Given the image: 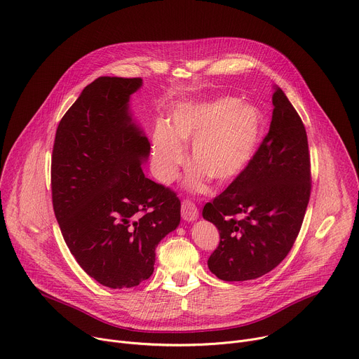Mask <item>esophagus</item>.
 I'll use <instances>...</instances> for the list:
<instances>
[{"label": "esophagus", "mask_w": 359, "mask_h": 359, "mask_svg": "<svg viewBox=\"0 0 359 359\" xmlns=\"http://www.w3.org/2000/svg\"><path fill=\"white\" fill-rule=\"evenodd\" d=\"M181 215H182V219H185L188 223L196 222L198 218V208L191 201L185 200L182 201V205H181Z\"/></svg>", "instance_id": "1"}]
</instances>
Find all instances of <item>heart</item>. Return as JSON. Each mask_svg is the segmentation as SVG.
Listing matches in <instances>:
<instances>
[{"instance_id":"obj_1","label":"heart","mask_w":359,"mask_h":359,"mask_svg":"<svg viewBox=\"0 0 359 359\" xmlns=\"http://www.w3.org/2000/svg\"><path fill=\"white\" fill-rule=\"evenodd\" d=\"M263 129V118L250 104L223 97L180 106L170 126L156 125L152 135V165L156 178L170 184L185 161L182 144L192 142L196 165L185 185L205 189L207 177L218 184L237 178L250 163Z\"/></svg>"}]
</instances>
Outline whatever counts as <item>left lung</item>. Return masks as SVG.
<instances>
[{
    "label": "left lung",
    "mask_w": 359,
    "mask_h": 359,
    "mask_svg": "<svg viewBox=\"0 0 359 359\" xmlns=\"http://www.w3.org/2000/svg\"><path fill=\"white\" fill-rule=\"evenodd\" d=\"M270 129L247 168L207 203L219 233L208 269L226 282L253 280L287 256L311 197V156L300 116L276 86Z\"/></svg>",
    "instance_id": "8db88e82"
}]
</instances>
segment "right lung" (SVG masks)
I'll use <instances>...</instances> for the list:
<instances>
[{"label": "right lung", "instance_id": "add662e5", "mask_svg": "<svg viewBox=\"0 0 359 359\" xmlns=\"http://www.w3.org/2000/svg\"><path fill=\"white\" fill-rule=\"evenodd\" d=\"M141 77L102 76L62 118L51 155L54 215L70 253L110 289L151 278L158 243L181 219L174 191L154 182L142 165L151 145L130 115Z\"/></svg>", "mask_w": 359, "mask_h": 359}]
</instances>
